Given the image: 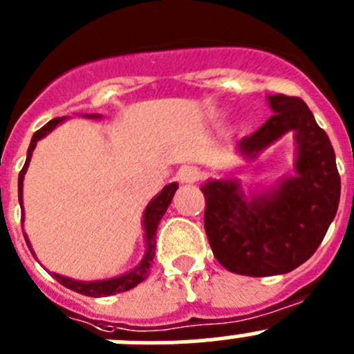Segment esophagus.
<instances>
[{
  "mask_svg": "<svg viewBox=\"0 0 354 354\" xmlns=\"http://www.w3.org/2000/svg\"><path fill=\"white\" fill-rule=\"evenodd\" d=\"M178 180L184 182V184H192L199 178V170L196 167H182L177 174Z\"/></svg>",
  "mask_w": 354,
  "mask_h": 354,
  "instance_id": "obj_1",
  "label": "esophagus"
}]
</instances>
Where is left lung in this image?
<instances>
[{
  "label": "left lung",
  "instance_id": "obj_1",
  "mask_svg": "<svg viewBox=\"0 0 354 354\" xmlns=\"http://www.w3.org/2000/svg\"><path fill=\"white\" fill-rule=\"evenodd\" d=\"M274 115L239 151L254 158L289 131L296 132V177L268 194L248 199L236 180H212L205 194V230L213 254L229 272L250 277L288 274L317 251L341 196L335 153L301 97L268 96Z\"/></svg>",
  "mask_w": 354,
  "mask_h": 354
}]
</instances>
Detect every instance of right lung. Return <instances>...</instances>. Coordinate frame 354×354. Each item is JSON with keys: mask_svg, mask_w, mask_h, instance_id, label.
I'll list each match as a JSON object with an SVG mask.
<instances>
[{"mask_svg": "<svg viewBox=\"0 0 354 354\" xmlns=\"http://www.w3.org/2000/svg\"><path fill=\"white\" fill-rule=\"evenodd\" d=\"M89 117L96 118L97 115H89ZM62 120H65V117L53 118V120L48 122L44 127H41L39 131L34 132L32 139H30L29 149H27L26 165H24V169L20 170V174H19V201H20V206H22L24 176H26V172H27V167H29L30 156H32L34 148H36L37 141H39V139H43L46 134H50V132L53 131V129L57 127V125ZM177 187H178V185L176 184V182L165 185V187H163V191L160 192V194L156 196V198L153 199V201L149 203L148 206H146L145 222H142V223H145V236H146V244H148V250H146L145 260L139 263L138 268H134V270L129 272V274L122 275V277L108 279V281H96V282L72 281V279L62 277V275H57V274H53V277L57 279L59 284L65 286V288H68V289H72V291L79 292V295L89 296V297H101V296L117 295V292L129 291V289L136 288V286L141 284L142 281H146V279H148V275H149V268H151L153 257H155L156 229H158L160 220H162V216L165 215L167 208H169V205H170V201H172L174 194H176ZM24 237H26V234H24ZM26 243H27V246H29V250H30V244H29V241H27V237H26ZM30 251H32V250H30Z\"/></svg>", "mask_w": 354, "mask_h": 354, "instance_id": "add662e5", "label": "right lung"}]
</instances>
